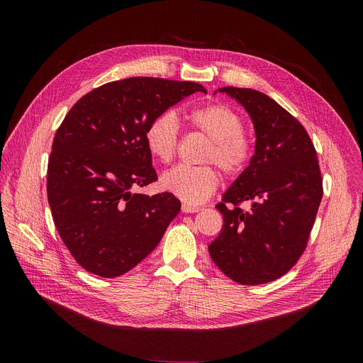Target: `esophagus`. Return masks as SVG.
Masks as SVG:
<instances>
[{"label":"esophagus","instance_id":"34e87169","mask_svg":"<svg viewBox=\"0 0 363 363\" xmlns=\"http://www.w3.org/2000/svg\"><path fill=\"white\" fill-rule=\"evenodd\" d=\"M181 208H182V212H184V213H197V212H200V211H201V207H200V206L186 204V203H184Z\"/></svg>","mask_w":363,"mask_h":363}]
</instances>
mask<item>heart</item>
Segmentation results:
<instances>
[{
    "label": "heart",
    "instance_id": "b5f03b06",
    "mask_svg": "<svg viewBox=\"0 0 363 363\" xmlns=\"http://www.w3.org/2000/svg\"><path fill=\"white\" fill-rule=\"evenodd\" d=\"M193 128L212 140L204 162L219 166L226 175H238L249 166L253 156V141L244 132L240 113L223 103L196 107L186 114ZM150 155L162 163L175 157L179 145V122L177 114L166 110L148 123L144 133ZM160 185L167 193L188 204H200L211 199L219 185V175L212 166L178 164L164 172Z\"/></svg>",
    "mask_w": 363,
    "mask_h": 363
}]
</instances>
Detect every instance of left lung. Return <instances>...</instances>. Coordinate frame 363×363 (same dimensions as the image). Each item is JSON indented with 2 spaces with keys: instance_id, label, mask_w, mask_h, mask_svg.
Masks as SVG:
<instances>
[{
  "instance_id": "obj_1",
  "label": "left lung",
  "mask_w": 363,
  "mask_h": 363,
  "mask_svg": "<svg viewBox=\"0 0 363 363\" xmlns=\"http://www.w3.org/2000/svg\"><path fill=\"white\" fill-rule=\"evenodd\" d=\"M219 91L250 114L256 145L250 164L216 204L223 226L208 253L233 281L266 284L287 274L306 249L323 193L316 150L303 125L266 94ZM247 199L249 213L239 207Z\"/></svg>"
}]
</instances>
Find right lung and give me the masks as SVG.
Masks as SVG:
<instances>
[{
  "label": "right lung",
  "mask_w": 363,
  "mask_h": 363,
  "mask_svg": "<svg viewBox=\"0 0 363 363\" xmlns=\"http://www.w3.org/2000/svg\"><path fill=\"white\" fill-rule=\"evenodd\" d=\"M206 88L196 82L128 78L85 94L55 132L47 194L70 255L103 278L121 277L160 242L181 201L135 194L157 181L144 133L157 114Z\"/></svg>",
  "instance_id": "add662e5"
}]
</instances>
